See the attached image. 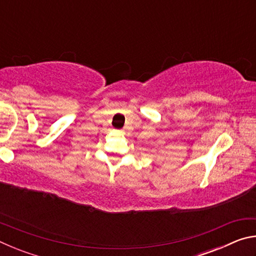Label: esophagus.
Masks as SVG:
<instances>
[{"label": "esophagus", "mask_w": 256, "mask_h": 256, "mask_svg": "<svg viewBox=\"0 0 256 256\" xmlns=\"http://www.w3.org/2000/svg\"><path fill=\"white\" fill-rule=\"evenodd\" d=\"M120 132H122V131H120Z\"/></svg>", "instance_id": "1"}]
</instances>
